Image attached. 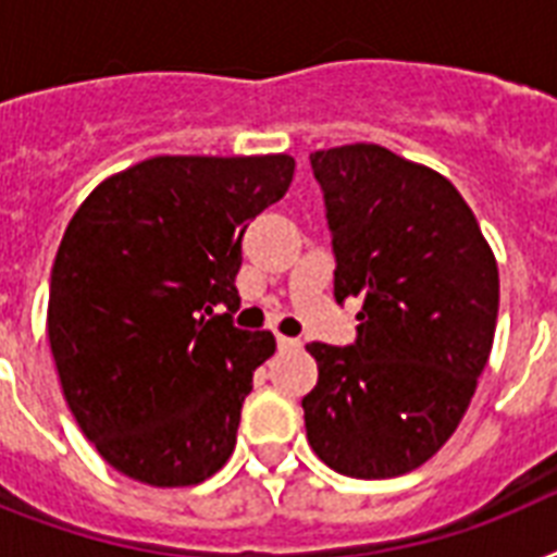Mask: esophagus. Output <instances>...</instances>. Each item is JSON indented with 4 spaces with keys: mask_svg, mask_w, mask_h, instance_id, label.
<instances>
[{
    "mask_svg": "<svg viewBox=\"0 0 557 557\" xmlns=\"http://www.w3.org/2000/svg\"><path fill=\"white\" fill-rule=\"evenodd\" d=\"M277 347L280 349H300V347H304V341H300V338H286V335H277Z\"/></svg>",
    "mask_w": 557,
    "mask_h": 557,
    "instance_id": "34e87169",
    "label": "esophagus"
}]
</instances>
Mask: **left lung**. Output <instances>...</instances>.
<instances>
[{
    "label": "left lung",
    "mask_w": 557,
    "mask_h": 557,
    "mask_svg": "<svg viewBox=\"0 0 557 557\" xmlns=\"http://www.w3.org/2000/svg\"><path fill=\"white\" fill-rule=\"evenodd\" d=\"M309 159L338 262L335 300L364 304L352 347H306L318 361L306 436L338 474L401 476L454 436L471 405L497 326V260L436 170L379 144Z\"/></svg>",
    "instance_id": "left-lung-1"
}]
</instances>
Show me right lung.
Segmentation results:
<instances>
[{
  "mask_svg": "<svg viewBox=\"0 0 557 557\" xmlns=\"http://www.w3.org/2000/svg\"><path fill=\"white\" fill-rule=\"evenodd\" d=\"M292 176L286 152L156 156L100 182L65 227L51 356L81 431L121 474L182 488L234 454L253 370L277 349L231 323L243 234Z\"/></svg>",
  "mask_w": 557,
  "mask_h": 557,
  "instance_id": "obj_1",
  "label": "right lung"
}]
</instances>
